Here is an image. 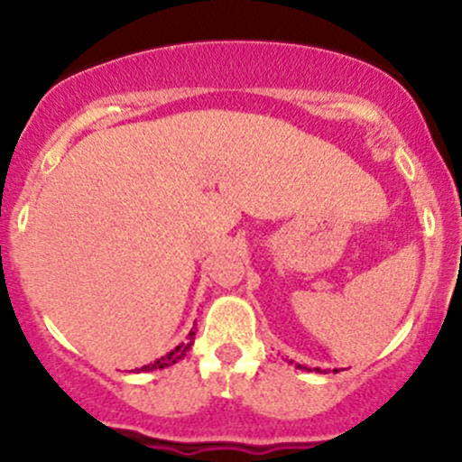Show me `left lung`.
Here are the masks:
<instances>
[{
  "label": "left lung",
  "mask_w": 462,
  "mask_h": 462,
  "mask_svg": "<svg viewBox=\"0 0 462 462\" xmlns=\"http://www.w3.org/2000/svg\"><path fill=\"white\" fill-rule=\"evenodd\" d=\"M298 367H300V369H306V367H301V365H298ZM309 371H310V369H309ZM315 371H319V369H315ZM334 371H337V369H334ZM323 374H326V371H323Z\"/></svg>",
  "instance_id": "1"
}]
</instances>
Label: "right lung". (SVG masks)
Wrapping results in <instances>:
<instances>
[{
	"label": "right lung",
	"instance_id": "obj_1",
	"mask_svg": "<svg viewBox=\"0 0 462 462\" xmlns=\"http://www.w3.org/2000/svg\"><path fill=\"white\" fill-rule=\"evenodd\" d=\"M193 337H195V332L190 330V332H189V338H187V341L180 343V346L173 347L171 352L164 354V356H161V358H156V360H153V363H150V365H143V367H141V369H136V371H156V369L171 367V365L180 363V360H182L184 356H187V352L190 349V346H193Z\"/></svg>",
	"mask_w": 462,
	"mask_h": 462
}]
</instances>
